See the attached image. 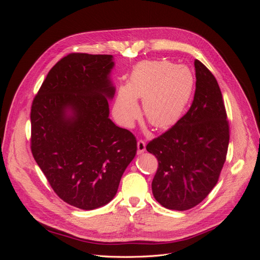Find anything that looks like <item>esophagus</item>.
Returning a JSON list of instances; mask_svg holds the SVG:
<instances>
[{"instance_id": "34e87169", "label": "esophagus", "mask_w": 260, "mask_h": 260, "mask_svg": "<svg viewBox=\"0 0 260 260\" xmlns=\"http://www.w3.org/2000/svg\"><path fill=\"white\" fill-rule=\"evenodd\" d=\"M145 151V142L142 140L138 141V153L141 154Z\"/></svg>"}]
</instances>
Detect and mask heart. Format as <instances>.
Returning <instances> with one entry per match:
<instances>
[{"instance_id": "1", "label": "heart", "mask_w": 260, "mask_h": 260, "mask_svg": "<svg viewBox=\"0 0 260 260\" xmlns=\"http://www.w3.org/2000/svg\"><path fill=\"white\" fill-rule=\"evenodd\" d=\"M193 89L194 77L187 67L166 60L141 62L128 86L118 92L114 113L118 122L129 128L141 113L137 100H142L147 121L157 129H168L184 114Z\"/></svg>"}]
</instances>
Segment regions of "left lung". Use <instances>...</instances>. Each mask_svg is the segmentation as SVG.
I'll list each match as a JSON object with an SVG mask.
<instances>
[{
	"label": "left lung",
	"instance_id": "left-lung-1",
	"mask_svg": "<svg viewBox=\"0 0 260 260\" xmlns=\"http://www.w3.org/2000/svg\"><path fill=\"white\" fill-rule=\"evenodd\" d=\"M196 89L187 113L149 141L147 152L158 168L152 182L155 200L172 210H187L206 199L226 158L230 129L216 78L196 59Z\"/></svg>",
	"mask_w": 260,
	"mask_h": 260
}]
</instances>
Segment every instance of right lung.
<instances>
[{
	"label": "right lung",
	"instance_id": "1",
	"mask_svg": "<svg viewBox=\"0 0 260 260\" xmlns=\"http://www.w3.org/2000/svg\"><path fill=\"white\" fill-rule=\"evenodd\" d=\"M113 55L72 53L55 64L31 105V152L58 198L106 205L137 153L132 133L109 119Z\"/></svg>",
	"mask_w": 260,
	"mask_h": 260
}]
</instances>
